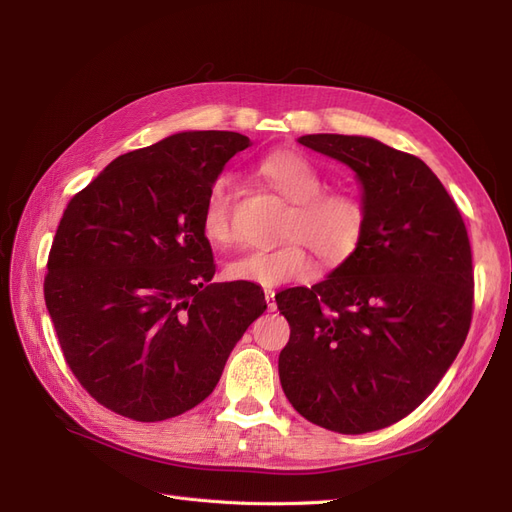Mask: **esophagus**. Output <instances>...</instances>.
<instances>
[{"instance_id": "1", "label": "esophagus", "mask_w": 512, "mask_h": 512, "mask_svg": "<svg viewBox=\"0 0 512 512\" xmlns=\"http://www.w3.org/2000/svg\"><path fill=\"white\" fill-rule=\"evenodd\" d=\"M265 299H267V307H269V312H275L277 309V303H275V290H265Z\"/></svg>"}]
</instances>
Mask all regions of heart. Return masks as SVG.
<instances>
[{
	"mask_svg": "<svg viewBox=\"0 0 512 512\" xmlns=\"http://www.w3.org/2000/svg\"><path fill=\"white\" fill-rule=\"evenodd\" d=\"M258 177L280 194L290 209L282 226V245L271 250H250L226 265V275L235 282L258 286H282L301 282L312 275V258L307 247L322 265H342L359 247L367 226L363 198L348 188H324L322 170L301 151H273L256 164ZM203 237L226 247L235 241L230 215V190L224 179L215 181L207 192L203 215Z\"/></svg>",
	"mask_w": 512,
	"mask_h": 512,
	"instance_id": "heart-1",
	"label": "heart"
}]
</instances>
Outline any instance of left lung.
<instances>
[{
  "instance_id": "obj_1",
  "label": "left lung",
  "mask_w": 512,
  "mask_h": 512,
  "mask_svg": "<svg viewBox=\"0 0 512 512\" xmlns=\"http://www.w3.org/2000/svg\"><path fill=\"white\" fill-rule=\"evenodd\" d=\"M299 143L354 170L367 226L327 280L275 294L290 324L280 382L309 423L376 431L421 406L466 342L474 303L468 230L416 156L367 136L307 134Z\"/></svg>"
}]
</instances>
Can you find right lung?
Masks as SVG:
<instances>
[{
    "label": "right lung",
    "instance_id": "1",
    "mask_svg": "<svg viewBox=\"0 0 512 512\" xmlns=\"http://www.w3.org/2000/svg\"><path fill=\"white\" fill-rule=\"evenodd\" d=\"M245 147L239 132L173 134L113 160L61 215L44 301L68 367L104 408L141 423L192 410L267 309L256 284H211L200 230L207 192Z\"/></svg>",
    "mask_w": 512,
    "mask_h": 512
}]
</instances>
